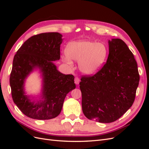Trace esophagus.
Returning a JSON list of instances; mask_svg holds the SVG:
<instances>
[{"mask_svg":"<svg viewBox=\"0 0 149 149\" xmlns=\"http://www.w3.org/2000/svg\"><path fill=\"white\" fill-rule=\"evenodd\" d=\"M79 81H80V79L78 77H75L74 78V83L76 84H79Z\"/></svg>","mask_w":149,"mask_h":149,"instance_id":"obj_1","label":"esophagus"}]
</instances>
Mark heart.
<instances>
[{"label": "heart", "instance_id": "b5f03b06", "mask_svg": "<svg viewBox=\"0 0 149 149\" xmlns=\"http://www.w3.org/2000/svg\"><path fill=\"white\" fill-rule=\"evenodd\" d=\"M67 56L63 60L70 66H73L71 59L78 61L80 71L85 74H95L105 62L108 50L104 43L83 40L68 45L66 48Z\"/></svg>", "mask_w": 149, "mask_h": 149}]
</instances>
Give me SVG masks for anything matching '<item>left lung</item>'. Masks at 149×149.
I'll return each instance as SVG.
<instances>
[{
  "instance_id": "8db88e82",
  "label": "left lung",
  "mask_w": 149,
  "mask_h": 149,
  "mask_svg": "<svg viewBox=\"0 0 149 149\" xmlns=\"http://www.w3.org/2000/svg\"><path fill=\"white\" fill-rule=\"evenodd\" d=\"M139 79L137 62L127 45L119 38L109 40L106 63L94 74L81 78L84 116L102 123L118 120L132 106Z\"/></svg>"
}]
</instances>
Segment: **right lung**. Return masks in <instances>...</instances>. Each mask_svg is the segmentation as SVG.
Here are the masks:
<instances>
[{"label": "right lung", "instance_id": "add662e5", "mask_svg": "<svg viewBox=\"0 0 149 149\" xmlns=\"http://www.w3.org/2000/svg\"><path fill=\"white\" fill-rule=\"evenodd\" d=\"M62 35L58 32L35 35L18 49L13 60L10 85L13 101L29 118L47 120L56 118L62 109L66 94L76 88L74 76L64 74L52 61L60 59ZM39 67L43 76V100L31 102L24 95V79L34 68Z\"/></svg>", "mask_w": 149, "mask_h": 149}]
</instances>
